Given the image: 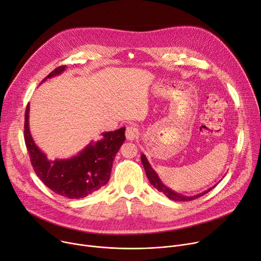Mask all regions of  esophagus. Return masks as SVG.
Listing matches in <instances>:
<instances>
[{
  "label": "esophagus",
  "instance_id": "34e87169",
  "mask_svg": "<svg viewBox=\"0 0 261 261\" xmlns=\"http://www.w3.org/2000/svg\"><path fill=\"white\" fill-rule=\"evenodd\" d=\"M138 135V130L133 127V126H129L126 129V137L128 140H134Z\"/></svg>",
  "mask_w": 261,
  "mask_h": 261
}]
</instances>
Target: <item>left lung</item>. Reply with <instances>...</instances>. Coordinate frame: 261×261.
<instances>
[{
    "mask_svg": "<svg viewBox=\"0 0 261 261\" xmlns=\"http://www.w3.org/2000/svg\"><path fill=\"white\" fill-rule=\"evenodd\" d=\"M140 158H141V162H143V164H144V168H145L147 177H148L149 181L151 182V184H152L156 189H158V191H159L160 193L164 194L165 196H167V197H168L170 200H172V201H179V202L192 201V200H195V199H198V198L204 196L205 194H207L208 192H210L212 188L216 187V185H215L213 187L208 188L207 191H205V192H203V193H201V194L195 195V196H184V195H182V194L176 193V192L173 191V189L169 188L168 186H165V185L162 183V181L160 180V178H159V176L157 175V173H156V172L153 170V168L151 167V164L149 163V161H148L146 155L143 154V155L140 156Z\"/></svg>",
    "mask_w": 261,
    "mask_h": 261,
    "instance_id": "left-lung-1",
    "label": "left lung"
}]
</instances>
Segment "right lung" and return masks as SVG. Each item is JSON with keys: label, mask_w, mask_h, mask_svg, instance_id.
Masks as SVG:
<instances>
[{"label": "right lung", "mask_w": 261, "mask_h": 261, "mask_svg": "<svg viewBox=\"0 0 261 261\" xmlns=\"http://www.w3.org/2000/svg\"><path fill=\"white\" fill-rule=\"evenodd\" d=\"M65 65L55 68L42 81L60 75ZM40 83V84H41ZM29 110L25 113V143L34 172L42 183L59 196L68 199H81L107 184L116 153L126 139L125 127L102 133L103 138L90 141L79 154L67 159L49 160L36 146L29 128Z\"/></svg>", "instance_id": "obj_1"}]
</instances>
